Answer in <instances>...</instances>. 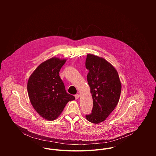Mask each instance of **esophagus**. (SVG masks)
Masks as SVG:
<instances>
[{
  "instance_id": "34e87169",
  "label": "esophagus",
  "mask_w": 156,
  "mask_h": 156,
  "mask_svg": "<svg viewBox=\"0 0 156 156\" xmlns=\"http://www.w3.org/2000/svg\"><path fill=\"white\" fill-rule=\"evenodd\" d=\"M75 99H79V98H80V94H76V95L75 96Z\"/></svg>"
}]
</instances>
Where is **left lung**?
Here are the masks:
<instances>
[{"mask_svg":"<svg viewBox=\"0 0 156 156\" xmlns=\"http://www.w3.org/2000/svg\"><path fill=\"white\" fill-rule=\"evenodd\" d=\"M86 68L89 70L87 80L93 101L92 113L86 119L98 124L105 120L117 106L122 84L117 70L102 57L88 54Z\"/></svg>","mask_w":156,"mask_h":156,"instance_id":"obj_1","label":"left lung"}]
</instances>
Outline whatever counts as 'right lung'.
Returning <instances> with one entry per match:
<instances>
[{
    "label": "right lung",
    "mask_w": 156,
    "mask_h": 156,
    "mask_svg": "<svg viewBox=\"0 0 156 156\" xmlns=\"http://www.w3.org/2000/svg\"><path fill=\"white\" fill-rule=\"evenodd\" d=\"M66 59L52 57L41 63L30 75L27 90L31 105L43 119L56 120L75 97L65 91L59 72Z\"/></svg>",
    "instance_id": "1"
}]
</instances>
